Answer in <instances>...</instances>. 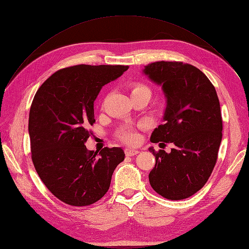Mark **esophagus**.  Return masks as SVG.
I'll return each instance as SVG.
<instances>
[{
    "mask_svg": "<svg viewBox=\"0 0 249 249\" xmlns=\"http://www.w3.org/2000/svg\"><path fill=\"white\" fill-rule=\"evenodd\" d=\"M139 153V151L137 149H133V148H126L125 149V154L126 156L128 157H132V156H135Z\"/></svg>",
    "mask_w": 249,
    "mask_h": 249,
    "instance_id": "esophagus-1",
    "label": "esophagus"
}]
</instances>
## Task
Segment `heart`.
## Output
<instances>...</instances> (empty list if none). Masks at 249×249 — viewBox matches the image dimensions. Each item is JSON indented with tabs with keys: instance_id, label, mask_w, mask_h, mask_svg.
<instances>
[{
	"instance_id": "1",
	"label": "heart",
	"mask_w": 249,
	"mask_h": 249,
	"mask_svg": "<svg viewBox=\"0 0 249 249\" xmlns=\"http://www.w3.org/2000/svg\"><path fill=\"white\" fill-rule=\"evenodd\" d=\"M138 91H148V89L146 88V86L142 85V84H137L135 85L134 88L132 89L131 90V94L132 93H135V92H138ZM119 136L121 137V139H123L124 142H129V143H135L137 142V134L134 130H132V129L130 128H124L122 129V130L120 131V134H119Z\"/></svg>"
}]
</instances>
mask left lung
Segmentation results:
<instances>
[{"instance_id":"obj_1","label":"left lung","mask_w":249,"mask_h":249,"mask_svg":"<svg viewBox=\"0 0 249 249\" xmlns=\"http://www.w3.org/2000/svg\"><path fill=\"white\" fill-rule=\"evenodd\" d=\"M142 73L166 98L164 124L150 142L174 144L169 154L148 148L156 157L150 186L167 199L187 198L203 187L217 161L223 130L217 92L199 69L182 62H155Z\"/></svg>"}]
</instances>
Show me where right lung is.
Listing matches in <instances>:
<instances>
[{
	"mask_svg": "<svg viewBox=\"0 0 249 249\" xmlns=\"http://www.w3.org/2000/svg\"><path fill=\"white\" fill-rule=\"evenodd\" d=\"M128 69L122 65H77L53 73L32 101L28 132L31 159L48 189L63 202L84 207L109 190L121 147L89 151L86 129L94 120L93 103L104 85Z\"/></svg>",
	"mask_w": 249,
	"mask_h": 249,
	"instance_id": "add662e5",
	"label": "right lung"
}]
</instances>
